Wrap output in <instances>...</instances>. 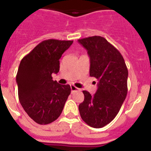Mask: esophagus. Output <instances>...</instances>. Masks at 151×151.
Masks as SVG:
<instances>
[{"label":"esophagus","instance_id":"esophagus-1","mask_svg":"<svg viewBox=\"0 0 151 151\" xmlns=\"http://www.w3.org/2000/svg\"><path fill=\"white\" fill-rule=\"evenodd\" d=\"M70 88H71V91H80L79 88H76V86H74V85H71L70 86Z\"/></svg>","mask_w":151,"mask_h":151}]
</instances>
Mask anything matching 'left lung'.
<instances>
[{
  "label": "left lung",
  "mask_w": 151,
  "mask_h": 151,
  "mask_svg": "<svg viewBox=\"0 0 151 151\" xmlns=\"http://www.w3.org/2000/svg\"><path fill=\"white\" fill-rule=\"evenodd\" d=\"M90 57V76L99 81L94 95L83 91L85 99L78 106L82 120L99 129L118 114L127 95L128 69L120 52L101 36L78 40Z\"/></svg>",
  "instance_id": "8db88e82"
}]
</instances>
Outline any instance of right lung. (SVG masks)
<instances>
[{
    "instance_id": "add662e5",
    "label": "right lung",
    "mask_w": 151,
    "mask_h": 151,
    "mask_svg": "<svg viewBox=\"0 0 151 151\" xmlns=\"http://www.w3.org/2000/svg\"><path fill=\"white\" fill-rule=\"evenodd\" d=\"M73 42L41 41L19 63L17 75L19 100L29 116L40 125L55 121L70 94L69 85H60L51 75L59 72L60 59Z\"/></svg>"
}]
</instances>
